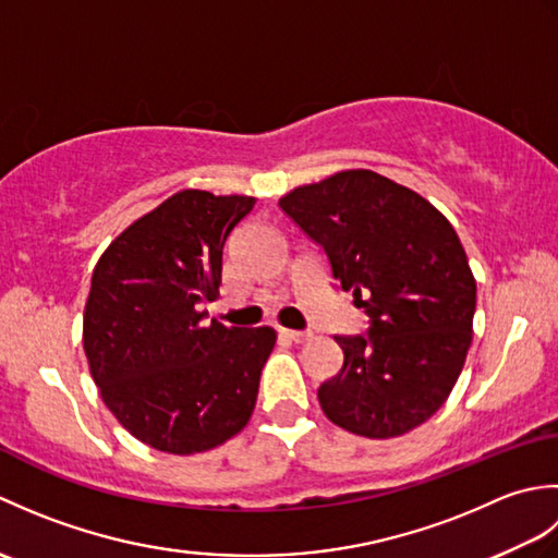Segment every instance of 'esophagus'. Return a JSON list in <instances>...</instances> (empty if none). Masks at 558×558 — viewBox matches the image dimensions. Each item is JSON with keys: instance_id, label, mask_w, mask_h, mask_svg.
Returning <instances> with one entry per match:
<instances>
[{"instance_id": "34e87169", "label": "esophagus", "mask_w": 558, "mask_h": 558, "mask_svg": "<svg viewBox=\"0 0 558 558\" xmlns=\"http://www.w3.org/2000/svg\"><path fill=\"white\" fill-rule=\"evenodd\" d=\"M278 333L282 336V338H288V340H294V342H306L312 338V333L310 330H292V328H280Z\"/></svg>"}]
</instances>
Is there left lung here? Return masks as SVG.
I'll return each mask as SVG.
<instances>
[{
    "instance_id": "left-lung-1",
    "label": "left lung",
    "mask_w": 558,
    "mask_h": 558,
    "mask_svg": "<svg viewBox=\"0 0 558 558\" xmlns=\"http://www.w3.org/2000/svg\"><path fill=\"white\" fill-rule=\"evenodd\" d=\"M278 204L369 316L366 336H336L345 362L318 388L322 410L357 436L408 434L444 405L472 342L477 282L453 225L372 170L298 186Z\"/></svg>"
}]
</instances>
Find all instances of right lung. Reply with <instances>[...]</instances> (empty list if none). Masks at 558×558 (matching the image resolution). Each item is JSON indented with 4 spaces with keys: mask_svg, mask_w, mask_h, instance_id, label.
I'll use <instances>...</instances> for the list:
<instances>
[{
    "mask_svg": "<svg viewBox=\"0 0 558 558\" xmlns=\"http://www.w3.org/2000/svg\"><path fill=\"white\" fill-rule=\"evenodd\" d=\"M252 196L184 189L105 248L83 312L90 376L124 429L174 456L204 453L252 417L276 330L228 328L201 312Z\"/></svg>",
    "mask_w": 558,
    "mask_h": 558,
    "instance_id": "right-lung-1",
    "label": "right lung"
}]
</instances>
